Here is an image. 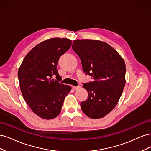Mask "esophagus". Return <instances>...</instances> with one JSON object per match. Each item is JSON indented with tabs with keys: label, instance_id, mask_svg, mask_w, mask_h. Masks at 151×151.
<instances>
[{
	"label": "esophagus",
	"instance_id": "obj_1",
	"mask_svg": "<svg viewBox=\"0 0 151 151\" xmlns=\"http://www.w3.org/2000/svg\"><path fill=\"white\" fill-rule=\"evenodd\" d=\"M80 88H81V86H72V88L74 89V90H77V89H79Z\"/></svg>",
	"mask_w": 151,
	"mask_h": 151
}]
</instances>
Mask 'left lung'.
<instances>
[{"instance_id": "obj_1", "label": "left lung", "mask_w": 151, "mask_h": 151, "mask_svg": "<svg viewBox=\"0 0 151 151\" xmlns=\"http://www.w3.org/2000/svg\"><path fill=\"white\" fill-rule=\"evenodd\" d=\"M72 49L79 57L86 74L94 79L83 84L88 98L81 103L82 110L91 118H103L116 106L124 89L125 62L115 49L101 41L76 40Z\"/></svg>"}]
</instances>
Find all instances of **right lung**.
Instances as JSON below:
<instances>
[{"instance_id": "add662e5", "label": "right lung", "mask_w": 151, "mask_h": 151, "mask_svg": "<svg viewBox=\"0 0 151 151\" xmlns=\"http://www.w3.org/2000/svg\"><path fill=\"white\" fill-rule=\"evenodd\" d=\"M71 45L72 41L67 38L45 40L26 55L18 70L22 96L31 110L43 119H53L60 114L71 90L70 86L51 79L53 76L60 78L58 61Z\"/></svg>"}]
</instances>
